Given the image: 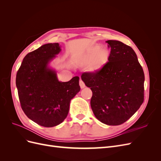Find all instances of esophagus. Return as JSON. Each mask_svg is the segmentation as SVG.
Returning a JSON list of instances; mask_svg holds the SVG:
<instances>
[{"instance_id":"34e87169","label":"esophagus","mask_w":161,"mask_h":161,"mask_svg":"<svg viewBox=\"0 0 161 161\" xmlns=\"http://www.w3.org/2000/svg\"><path fill=\"white\" fill-rule=\"evenodd\" d=\"M79 85H80L81 89H83L85 87V84L84 83V82L82 80H80V81H79Z\"/></svg>"}]
</instances>
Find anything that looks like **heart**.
<instances>
[{
    "instance_id": "b5f03b06",
    "label": "heart",
    "mask_w": 161,
    "mask_h": 161,
    "mask_svg": "<svg viewBox=\"0 0 161 161\" xmlns=\"http://www.w3.org/2000/svg\"><path fill=\"white\" fill-rule=\"evenodd\" d=\"M109 52L99 44L91 47L82 58V62L86 65L90 64V70L95 72L100 70L108 60Z\"/></svg>"
}]
</instances>
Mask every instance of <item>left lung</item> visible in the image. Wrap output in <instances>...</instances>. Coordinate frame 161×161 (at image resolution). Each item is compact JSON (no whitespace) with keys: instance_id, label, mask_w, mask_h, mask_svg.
<instances>
[{"instance_id":"obj_1","label":"left lung","mask_w":161,"mask_h":161,"mask_svg":"<svg viewBox=\"0 0 161 161\" xmlns=\"http://www.w3.org/2000/svg\"><path fill=\"white\" fill-rule=\"evenodd\" d=\"M106 43L111 47L109 62L99 71L83 73L81 79L92 92L91 106L97 119L106 125H118L142 104L144 74L130 46L117 40Z\"/></svg>"}]
</instances>
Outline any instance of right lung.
Instances as JSON below:
<instances>
[{
    "instance_id": "add662e5",
    "label": "right lung",
    "mask_w": 161,
    "mask_h": 161,
    "mask_svg": "<svg viewBox=\"0 0 161 161\" xmlns=\"http://www.w3.org/2000/svg\"><path fill=\"white\" fill-rule=\"evenodd\" d=\"M61 52L58 43H46L28 53L16 76L21 108L34 122L43 127L59 125L67 117L71 99L80 90L79 77L59 81L50 63Z\"/></svg>"
}]
</instances>
